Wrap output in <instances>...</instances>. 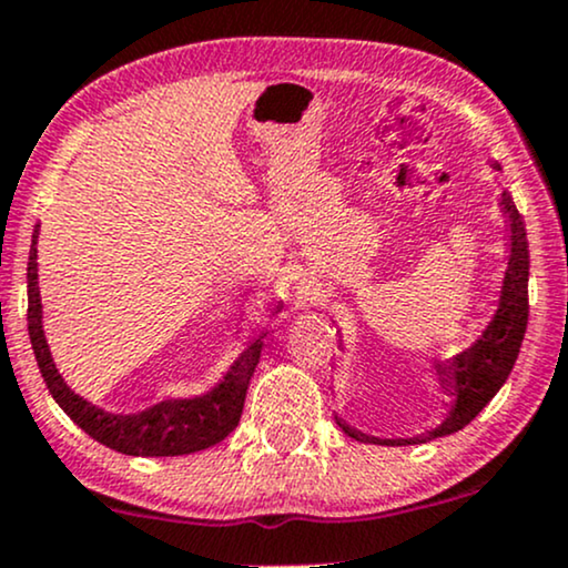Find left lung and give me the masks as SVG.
Masks as SVG:
<instances>
[{
    "label": "left lung",
    "instance_id": "8db88e82",
    "mask_svg": "<svg viewBox=\"0 0 568 568\" xmlns=\"http://www.w3.org/2000/svg\"><path fill=\"white\" fill-rule=\"evenodd\" d=\"M494 168L501 171L499 162H494ZM501 207H505L507 226H510V256H507V270L499 285L497 310L470 347L459 349L438 366V374L446 379L448 395H452L443 422L416 438H376V435L357 433L342 419H336L349 438L376 443V446H416V443L446 438V435L459 433L462 427L470 425L507 382L515 361H518L526 323H529V240H526L524 216L518 213L507 189H501Z\"/></svg>",
    "mask_w": 568,
    "mask_h": 568
}]
</instances>
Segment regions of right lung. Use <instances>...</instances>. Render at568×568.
I'll list each match as a JSON object with an SVG mask.
<instances>
[{"instance_id": "1", "label": "right lung", "mask_w": 568, "mask_h": 568, "mask_svg": "<svg viewBox=\"0 0 568 568\" xmlns=\"http://www.w3.org/2000/svg\"><path fill=\"white\" fill-rule=\"evenodd\" d=\"M37 240L39 224L31 234L29 270H26V291H29V338L34 349L37 366L48 384L50 395L63 414L74 419L90 438L103 443L106 448L128 456H184L216 446L240 425V414L245 406L247 384L258 366L264 349L266 328L247 338V344L224 371V376L207 387L205 393L189 397H165L154 406L135 410V414H114V410L98 408L95 403L84 400L69 387L58 371L53 352L44 338L42 325V296H39V272H37ZM272 312V317L277 315Z\"/></svg>"}]
</instances>
